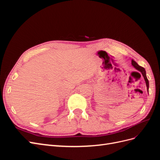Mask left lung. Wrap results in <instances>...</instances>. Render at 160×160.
<instances>
[{"label": "left lung", "instance_id": "1", "mask_svg": "<svg viewBox=\"0 0 160 160\" xmlns=\"http://www.w3.org/2000/svg\"><path fill=\"white\" fill-rule=\"evenodd\" d=\"M132 65H133V67H134V68L136 69L138 71H139V72H141V73L142 74L143 78L145 79V81H146V87H147V90L148 91H149V81H148V79L147 78V76H146V70H145V69L143 68V67L139 66L136 62H135V61L133 60H132Z\"/></svg>", "mask_w": 160, "mask_h": 160}]
</instances>
